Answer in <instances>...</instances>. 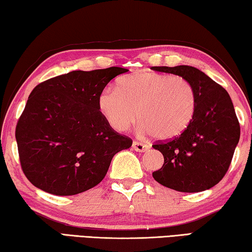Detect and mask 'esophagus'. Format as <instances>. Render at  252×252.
<instances>
[{"label":"esophagus","instance_id":"1","mask_svg":"<svg viewBox=\"0 0 252 252\" xmlns=\"http://www.w3.org/2000/svg\"><path fill=\"white\" fill-rule=\"evenodd\" d=\"M132 148H133L134 150L138 151V152H146L149 149L147 144L138 142V141H133V143H132Z\"/></svg>","mask_w":252,"mask_h":252}]
</instances>
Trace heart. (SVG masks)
Segmentation results:
<instances>
[{"instance_id": "obj_1", "label": "heart", "mask_w": 252, "mask_h": 252, "mask_svg": "<svg viewBox=\"0 0 252 252\" xmlns=\"http://www.w3.org/2000/svg\"><path fill=\"white\" fill-rule=\"evenodd\" d=\"M99 108L114 130H127L140 117L144 133L169 140L190 126L197 97L192 85L181 76L138 72L119 80L118 88H105Z\"/></svg>"}]
</instances>
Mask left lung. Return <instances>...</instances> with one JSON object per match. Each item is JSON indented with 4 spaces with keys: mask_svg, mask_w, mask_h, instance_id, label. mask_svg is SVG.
<instances>
[{
    "mask_svg": "<svg viewBox=\"0 0 252 252\" xmlns=\"http://www.w3.org/2000/svg\"><path fill=\"white\" fill-rule=\"evenodd\" d=\"M151 69L182 76L192 85L197 97L194 117L188 129L177 138L152 146L164 158L162 168L152 176L160 185L180 192L210 189L227 173L240 139V125L230 95L197 67Z\"/></svg>",
    "mask_w": 252,
    "mask_h": 252,
    "instance_id": "obj_1",
    "label": "left lung"
}]
</instances>
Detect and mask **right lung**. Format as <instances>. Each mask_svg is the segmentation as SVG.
<instances>
[{
	"label": "right lung",
	"mask_w": 252,
	"mask_h": 252,
	"mask_svg": "<svg viewBox=\"0 0 252 252\" xmlns=\"http://www.w3.org/2000/svg\"><path fill=\"white\" fill-rule=\"evenodd\" d=\"M127 71H72L33 89L15 129L21 167L33 186L55 195L84 192L103 180L116 153L132 146L99 108L106 84Z\"/></svg>",
	"instance_id": "right-lung-1"
}]
</instances>
